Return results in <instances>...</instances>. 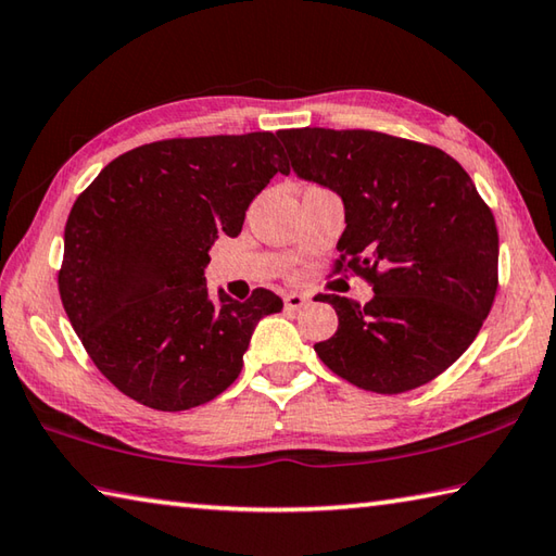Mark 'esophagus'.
Masks as SVG:
<instances>
[{
	"mask_svg": "<svg viewBox=\"0 0 556 556\" xmlns=\"http://www.w3.org/2000/svg\"><path fill=\"white\" fill-rule=\"evenodd\" d=\"M309 302L307 295H302V292H288L286 298H282V305H286L288 312H298L302 309Z\"/></svg>",
	"mask_w": 556,
	"mask_h": 556,
	"instance_id": "obj_1",
	"label": "esophagus"
}]
</instances>
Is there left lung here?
<instances>
[{
    "instance_id": "obj_1",
    "label": "left lung",
    "mask_w": 556,
    "mask_h": 556,
    "mask_svg": "<svg viewBox=\"0 0 556 556\" xmlns=\"http://www.w3.org/2000/svg\"><path fill=\"white\" fill-rule=\"evenodd\" d=\"M298 176L343 198L337 270L372 286L365 305L321 295L339 314L314 351L361 390L402 394L445 372L484 324L498 288L491 207L453 156L377 130H278Z\"/></svg>"
}]
</instances>
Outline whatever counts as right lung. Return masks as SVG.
Instances as JSON below:
<instances>
[{"mask_svg": "<svg viewBox=\"0 0 556 556\" xmlns=\"http://www.w3.org/2000/svg\"><path fill=\"white\" fill-rule=\"evenodd\" d=\"M288 174L274 132L172 138L101 169L72 205L58 288L101 375L156 412L215 400L244 365L251 331L282 300L266 288L207 298L203 268L219 235Z\"/></svg>", "mask_w": 556, "mask_h": 556, "instance_id": "1", "label": "right lung"}]
</instances>
